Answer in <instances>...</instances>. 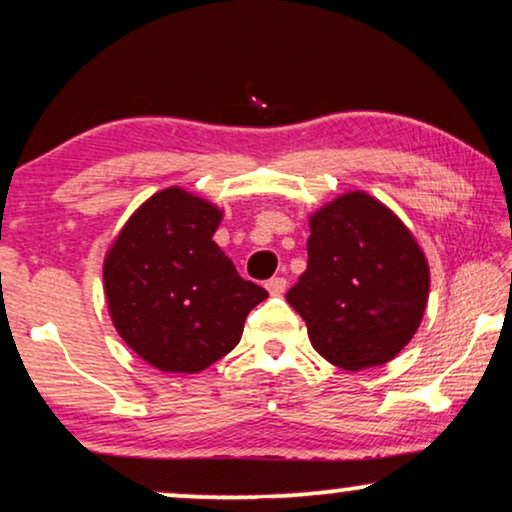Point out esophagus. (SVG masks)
<instances>
[{"mask_svg": "<svg viewBox=\"0 0 512 512\" xmlns=\"http://www.w3.org/2000/svg\"><path fill=\"white\" fill-rule=\"evenodd\" d=\"M265 289H268L270 296H282L284 289H287V280L284 277H272V280L265 282Z\"/></svg>", "mask_w": 512, "mask_h": 512, "instance_id": "1", "label": "esophagus"}]
</instances>
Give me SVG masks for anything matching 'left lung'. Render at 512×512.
Masks as SVG:
<instances>
[{
  "label": "left lung",
  "mask_w": 512,
  "mask_h": 512,
  "mask_svg": "<svg viewBox=\"0 0 512 512\" xmlns=\"http://www.w3.org/2000/svg\"><path fill=\"white\" fill-rule=\"evenodd\" d=\"M430 268L411 230L362 190L310 214L308 268L287 291L313 348L348 371L386 364L423 320Z\"/></svg>",
  "instance_id": "left-lung-1"
}]
</instances>
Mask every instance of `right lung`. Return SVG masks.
Returning a JSON list of instances; mask_svg holds the SVG:
<instances>
[{
    "instance_id": "1",
    "label": "right lung",
    "mask_w": 512,
    "mask_h": 512,
    "mask_svg": "<svg viewBox=\"0 0 512 512\" xmlns=\"http://www.w3.org/2000/svg\"><path fill=\"white\" fill-rule=\"evenodd\" d=\"M221 218L209 199L164 188L131 214L105 254L110 320L164 374H197L228 355L249 310L268 298L214 242Z\"/></svg>"
}]
</instances>
